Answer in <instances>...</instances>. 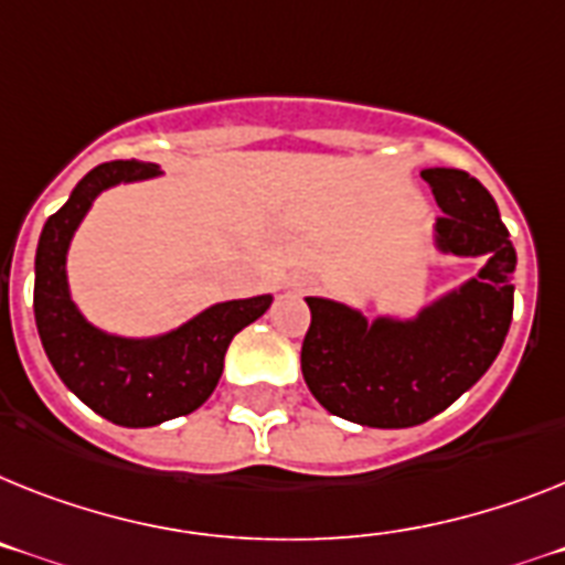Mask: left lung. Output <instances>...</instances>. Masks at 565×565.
I'll use <instances>...</instances> for the list:
<instances>
[{
	"label": "left lung",
	"mask_w": 565,
	"mask_h": 565,
	"mask_svg": "<svg viewBox=\"0 0 565 565\" xmlns=\"http://www.w3.org/2000/svg\"><path fill=\"white\" fill-rule=\"evenodd\" d=\"M436 206V241L445 253L488 255L459 292L414 321H364L362 312L307 298L310 330L301 373L333 416L367 428H411L480 382L500 353L514 312L516 253L494 198L462 169H422Z\"/></svg>",
	"instance_id": "obj_1"
}]
</instances>
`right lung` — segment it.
Segmentation results:
<instances>
[{
    "label": "right lung",
    "instance_id": "1",
    "mask_svg": "<svg viewBox=\"0 0 565 565\" xmlns=\"http://www.w3.org/2000/svg\"><path fill=\"white\" fill-rule=\"evenodd\" d=\"M151 174H158V166L140 160L99 163L74 186L63 210L45 221L36 246L33 316L49 362L94 414L122 428H149L198 411L224 373L232 335L273 305L269 296L226 301L203 310L174 333L143 341L108 335L79 316L65 281L71 235L103 189Z\"/></svg>",
    "mask_w": 565,
    "mask_h": 565
}]
</instances>
